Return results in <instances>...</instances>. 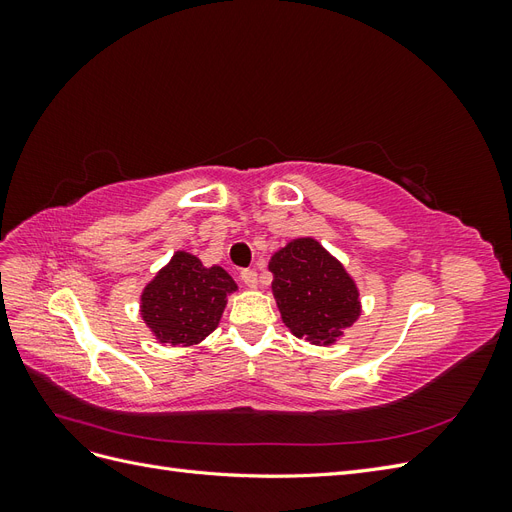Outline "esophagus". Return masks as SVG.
Listing matches in <instances>:
<instances>
[{
	"label": "esophagus",
	"instance_id": "obj_1",
	"mask_svg": "<svg viewBox=\"0 0 512 512\" xmlns=\"http://www.w3.org/2000/svg\"><path fill=\"white\" fill-rule=\"evenodd\" d=\"M241 280L247 288H256L258 286V273L254 269H243L241 271Z\"/></svg>",
	"mask_w": 512,
	"mask_h": 512
}]
</instances>
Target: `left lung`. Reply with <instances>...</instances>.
Masks as SVG:
<instances>
[{"label":"left lung","instance_id":"1","mask_svg":"<svg viewBox=\"0 0 512 512\" xmlns=\"http://www.w3.org/2000/svg\"><path fill=\"white\" fill-rule=\"evenodd\" d=\"M273 299L288 331L312 346H331L361 318V290L314 237L290 239L269 258Z\"/></svg>","mask_w":512,"mask_h":512}]
</instances>
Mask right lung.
<instances>
[{
	"instance_id": "1",
	"label": "right lung",
	"mask_w": 512,
	"mask_h": 512,
	"mask_svg": "<svg viewBox=\"0 0 512 512\" xmlns=\"http://www.w3.org/2000/svg\"><path fill=\"white\" fill-rule=\"evenodd\" d=\"M239 286L220 267L177 250L141 292V318L162 346L203 344L222 320L228 297Z\"/></svg>"
}]
</instances>
